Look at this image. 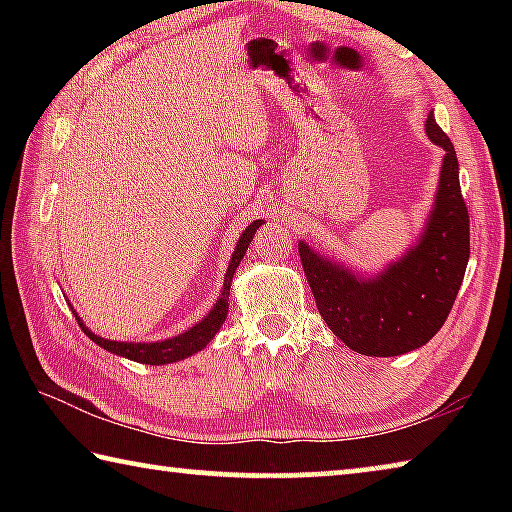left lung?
Here are the masks:
<instances>
[{
	"label": "left lung",
	"mask_w": 512,
	"mask_h": 512,
	"mask_svg": "<svg viewBox=\"0 0 512 512\" xmlns=\"http://www.w3.org/2000/svg\"><path fill=\"white\" fill-rule=\"evenodd\" d=\"M427 137L443 146L436 201L418 241L384 271L361 277L300 241L298 253L327 327L366 357L422 348L449 316L470 259V216L458 183L454 144L433 115Z\"/></svg>",
	"instance_id": "left-lung-1"
}]
</instances>
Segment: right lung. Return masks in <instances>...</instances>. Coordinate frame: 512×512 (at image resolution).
I'll use <instances>...</instances> for the list:
<instances>
[{"label": "right lung", "instance_id": "obj_1", "mask_svg": "<svg viewBox=\"0 0 512 512\" xmlns=\"http://www.w3.org/2000/svg\"><path fill=\"white\" fill-rule=\"evenodd\" d=\"M259 225H262V221H253L244 230V235L239 237L237 246H235V253H232V257H230L228 271H225L223 289L219 293V298H216V305L210 309V314H207L201 320V323L189 327L187 332L173 336V339L155 341V343L108 341V339H101V336L90 332V329L83 325V320L76 316V320H79V325L85 332V336H90V339L97 343L99 348L117 354V357L131 359V361H137V363H149V366H162V363H173V361L187 359V357H192V354H196L198 350H203L205 345L214 339V334L219 332V327L225 323V318H228V298H230L232 277H235L237 266H239L241 259H244L246 250L250 246V241H253Z\"/></svg>", "mask_w": 512, "mask_h": 512}]
</instances>
